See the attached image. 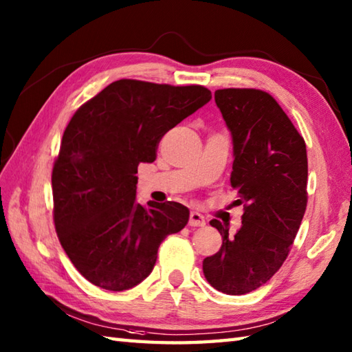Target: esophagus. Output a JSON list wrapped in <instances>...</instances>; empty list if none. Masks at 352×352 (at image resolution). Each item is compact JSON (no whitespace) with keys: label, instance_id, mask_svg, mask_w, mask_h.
<instances>
[{"label":"esophagus","instance_id":"obj_1","mask_svg":"<svg viewBox=\"0 0 352 352\" xmlns=\"http://www.w3.org/2000/svg\"><path fill=\"white\" fill-rule=\"evenodd\" d=\"M189 226L190 227H203L206 226L204 216L198 212H190L189 214Z\"/></svg>","mask_w":352,"mask_h":352}]
</instances>
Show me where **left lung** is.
Here are the masks:
<instances>
[{
  "label": "left lung",
  "mask_w": 352,
  "mask_h": 352,
  "mask_svg": "<svg viewBox=\"0 0 352 352\" xmlns=\"http://www.w3.org/2000/svg\"><path fill=\"white\" fill-rule=\"evenodd\" d=\"M216 106L233 136L231 186L243 206L234 236L212 219L221 250L203 261L206 280L227 295L263 286L287 258L307 207V148L280 104L260 89H218Z\"/></svg>",
  "instance_id": "left-lung-1"
}]
</instances>
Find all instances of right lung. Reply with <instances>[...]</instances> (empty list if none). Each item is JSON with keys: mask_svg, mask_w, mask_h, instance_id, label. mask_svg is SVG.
I'll return each mask as SVG.
<instances>
[{"mask_svg": "<svg viewBox=\"0 0 352 352\" xmlns=\"http://www.w3.org/2000/svg\"><path fill=\"white\" fill-rule=\"evenodd\" d=\"M212 92L122 78L81 106L63 133L51 174L54 226L77 271L101 289H131L151 274L164 237L189 221L180 203L136 201L139 163Z\"/></svg>", "mask_w": 352, "mask_h": 352, "instance_id": "obj_1", "label": "right lung"}]
</instances>
